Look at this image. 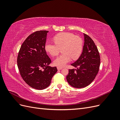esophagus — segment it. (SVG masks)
<instances>
[{
    "instance_id": "esophagus-1",
    "label": "esophagus",
    "mask_w": 120,
    "mask_h": 120,
    "mask_svg": "<svg viewBox=\"0 0 120 120\" xmlns=\"http://www.w3.org/2000/svg\"><path fill=\"white\" fill-rule=\"evenodd\" d=\"M57 68L58 70H62V69H63V68L58 67H57Z\"/></svg>"
}]
</instances>
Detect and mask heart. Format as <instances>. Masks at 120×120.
<instances>
[{"mask_svg": "<svg viewBox=\"0 0 120 120\" xmlns=\"http://www.w3.org/2000/svg\"><path fill=\"white\" fill-rule=\"evenodd\" d=\"M54 43L49 42L45 43V49L46 52L54 56L59 54L60 49H62V55L54 60V65L63 67L71 60H77L82 52L83 42L82 38L72 33L68 32H61L53 38Z\"/></svg>", "mask_w": 120, "mask_h": 120, "instance_id": "b5f03b06", "label": "heart"}]
</instances>
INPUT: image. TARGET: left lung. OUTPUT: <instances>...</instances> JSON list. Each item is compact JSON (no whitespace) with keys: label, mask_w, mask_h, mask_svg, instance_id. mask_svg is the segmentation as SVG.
I'll return each instance as SVG.
<instances>
[{"label":"left lung","mask_w":120,"mask_h":120,"mask_svg":"<svg viewBox=\"0 0 120 120\" xmlns=\"http://www.w3.org/2000/svg\"><path fill=\"white\" fill-rule=\"evenodd\" d=\"M84 45L80 56L71 64L76 68L70 69L67 80L71 86L82 88L95 79L99 70L100 56L97 47L89 36L83 34Z\"/></svg>","instance_id":"8db88e82"}]
</instances>
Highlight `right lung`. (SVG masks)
<instances>
[{"label":"right lung","mask_w":120,"mask_h":120,"mask_svg":"<svg viewBox=\"0 0 120 120\" xmlns=\"http://www.w3.org/2000/svg\"><path fill=\"white\" fill-rule=\"evenodd\" d=\"M49 31L40 30L32 33L21 45L17 56V66L24 81L31 88L41 90L48 87L56 67L49 65L51 60L45 49Z\"/></svg>","instance_id":"right-lung-1"}]
</instances>
